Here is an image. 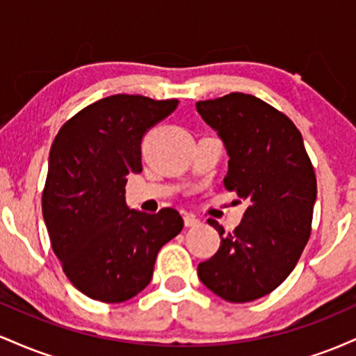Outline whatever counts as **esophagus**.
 Here are the masks:
<instances>
[{
    "label": "esophagus",
    "mask_w": 356,
    "mask_h": 356,
    "mask_svg": "<svg viewBox=\"0 0 356 356\" xmlns=\"http://www.w3.org/2000/svg\"><path fill=\"white\" fill-rule=\"evenodd\" d=\"M199 222H201V220L197 219V216H195V214H192V212H186V214H184V224H186L187 227L197 226Z\"/></svg>",
    "instance_id": "obj_1"
}]
</instances>
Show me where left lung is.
<instances>
[{
    "instance_id": "obj_1",
    "label": "left lung",
    "mask_w": 356,
    "mask_h": 356,
    "mask_svg": "<svg viewBox=\"0 0 356 356\" xmlns=\"http://www.w3.org/2000/svg\"><path fill=\"white\" fill-rule=\"evenodd\" d=\"M229 155L224 187L248 204L243 220L197 266L199 280L231 303L269 295L296 266L312 234L316 175L303 137L284 113L246 93L195 104Z\"/></svg>"
}]
</instances>
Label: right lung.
<instances>
[{
  "label": "right lung",
  "mask_w": 356,
  "mask_h": 356,
  "mask_svg": "<svg viewBox=\"0 0 356 356\" xmlns=\"http://www.w3.org/2000/svg\"><path fill=\"white\" fill-rule=\"evenodd\" d=\"M177 104L118 93L80 110L53 140L43 219L65 275L92 300L138 295L157 252L182 231L172 207L147 214L125 204L127 179L142 172V137Z\"/></svg>",
  "instance_id": "right-lung-1"
}]
</instances>
